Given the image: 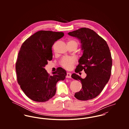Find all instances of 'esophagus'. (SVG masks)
Segmentation results:
<instances>
[{"label": "esophagus", "instance_id": "34e87169", "mask_svg": "<svg viewBox=\"0 0 129 129\" xmlns=\"http://www.w3.org/2000/svg\"><path fill=\"white\" fill-rule=\"evenodd\" d=\"M71 76H72V74L70 73H68L67 75V78H71Z\"/></svg>", "mask_w": 129, "mask_h": 129}]
</instances>
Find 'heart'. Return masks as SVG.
I'll list each match as a JSON object with an SVG mask.
<instances>
[{
    "label": "heart",
    "instance_id": "heart-1",
    "mask_svg": "<svg viewBox=\"0 0 129 129\" xmlns=\"http://www.w3.org/2000/svg\"><path fill=\"white\" fill-rule=\"evenodd\" d=\"M69 42L75 43L77 45V42L74 40H70ZM74 61H75V59L74 58L66 57L62 58V59L61 61V64L62 66V67H64V68L69 69L72 67V66L74 64Z\"/></svg>",
    "mask_w": 129,
    "mask_h": 129
}]
</instances>
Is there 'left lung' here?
I'll use <instances>...</instances> for the list:
<instances>
[{"mask_svg": "<svg viewBox=\"0 0 129 129\" xmlns=\"http://www.w3.org/2000/svg\"><path fill=\"white\" fill-rule=\"evenodd\" d=\"M68 35L80 41L83 52L75 72L84 70L86 74L85 78L76 74L72 75L82 84V89L74 97L80 100L92 99L101 92L110 79L112 60L109 48L102 37L89 28H82Z\"/></svg>", "mask_w": 129, "mask_h": 129, "instance_id": "8db88e82", "label": "left lung"}]
</instances>
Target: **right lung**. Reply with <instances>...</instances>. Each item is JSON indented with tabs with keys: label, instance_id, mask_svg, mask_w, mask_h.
<instances>
[{
	"label": "right lung",
	"instance_id": "1",
	"mask_svg": "<svg viewBox=\"0 0 129 129\" xmlns=\"http://www.w3.org/2000/svg\"><path fill=\"white\" fill-rule=\"evenodd\" d=\"M64 36L63 32L40 31L22 44L16 63L19 84L31 100L46 102L55 95L56 83L66 78L67 72L61 68L50 75L45 69L53 58L52 47Z\"/></svg>",
	"mask_w": 129,
	"mask_h": 129
}]
</instances>
